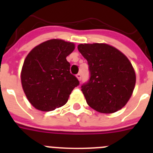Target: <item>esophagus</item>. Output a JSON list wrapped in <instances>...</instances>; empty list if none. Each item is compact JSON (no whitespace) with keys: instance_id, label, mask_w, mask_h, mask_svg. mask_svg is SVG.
Listing matches in <instances>:
<instances>
[{"instance_id":"34e87169","label":"esophagus","mask_w":153,"mask_h":153,"mask_svg":"<svg viewBox=\"0 0 153 153\" xmlns=\"http://www.w3.org/2000/svg\"><path fill=\"white\" fill-rule=\"evenodd\" d=\"M76 77H77V79H79V81H80L81 80V77H82V76H81V74H76Z\"/></svg>"}]
</instances>
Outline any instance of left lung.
Here are the masks:
<instances>
[{
  "mask_svg": "<svg viewBox=\"0 0 153 153\" xmlns=\"http://www.w3.org/2000/svg\"><path fill=\"white\" fill-rule=\"evenodd\" d=\"M77 48L89 65L90 79L81 86L87 104L102 113L122 109L136 84V74L129 59L106 44H79Z\"/></svg>",
  "mask_w": 153,
  "mask_h": 153,
  "instance_id": "left-lung-1",
  "label": "left lung"
}]
</instances>
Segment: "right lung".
<instances>
[{
  "label": "right lung",
  "instance_id": "right-lung-1",
  "mask_svg": "<svg viewBox=\"0 0 153 153\" xmlns=\"http://www.w3.org/2000/svg\"><path fill=\"white\" fill-rule=\"evenodd\" d=\"M75 45L53 39L39 44L28 53L21 70V83L31 105L41 111H52L67 103L79 84L70 74L66 57Z\"/></svg>",
  "mask_w": 153,
  "mask_h": 153
}]
</instances>
